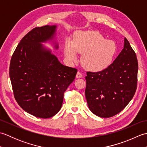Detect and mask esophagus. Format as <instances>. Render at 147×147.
<instances>
[{
  "mask_svg": "<svg viewBox=\"0 0 147 147\" xmlns=\"http://www.w3.org/2000/svg\"><path fill=\"white\" fill-rule=\"evenodd\" d=\"M83 76V74L82 73H80V71H78L77 72V74H76V77L77 78H82Z\"/></svg>",
  "mask_w": 147,
  "mask_h": 147,
  "instance_id": "1",
  "label": "esophagus"
}]
</instances>
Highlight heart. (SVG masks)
<instances>
[{
	"instance_id": "heart-1",
	"label": "heart",
	"mask_w": 147,
	"mask_h": 147,
	"mask_svg": "<svg viewBox=\"0 0 147 147\" xmlns=\"http://www.w3.org/2000/svg\"><path fill=\"white\" fill-rule=\"evenodd\" d=\"M116 50L113 41L106 40L97 32H78L73 43H65L64 56L67 61L74 62L77 60V53H83L82 62L86 69L99 72L110 65Z\"/></svg>"
}]
</instances>
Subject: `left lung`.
Here are the masks:
<instances>
[{"label": "left lung", "mask_w": 147, "mask_h": 147, "mask_svg": "<svg viewBox=\"0 0 147 147\" xmlns=\"http://www.w3.org/2000/svg\"><path fill=\"white\" fill-rule=\"evenodd\" d=\"M138 70L136 54L125 38L123 49L107 68L86 73L85 96L90 110L104 118L123 111L135 93Z\"/></svg>", "instance_id": "obj_1"}]
</instances>
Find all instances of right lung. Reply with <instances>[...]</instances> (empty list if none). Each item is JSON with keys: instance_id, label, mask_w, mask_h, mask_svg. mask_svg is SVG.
Listing matches in <instances>:
<instances>
[{"instance_id": "add662e5", "label": "right lung", "mask_w": 147, "mask_h": 147, "mask_svg": "<svg viewBox=\"0 0 147 147\" xmlns=\"http://www.w3.org/2000/svg\"><path fill=\"white\" fill-rule=\"evenodd\" d=\"M56 25L37 27L28 33L11 57L9 76L16 100L28 113L40 118L54 116L61 109L64 93L77 69L59 61L42 43L54 41Z\"/></svg>"}]
</instances>
